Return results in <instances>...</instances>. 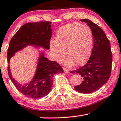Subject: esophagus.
Here are the masks:
<instances>
[{
	"instance_id": "obj_1",
	"label": "esophagus",
	"mask_w": 121,
	"mask_h": 121,
	"mask_svg": "<svg viewBox=\"0 0 121 121\" xmlns=\"http://www.w3.org/2000/svg\"><path fill=\"white\" fill-rule=\"evenodd\" d=\"M63 70H64V73H65V74H68V73H69V70L68 69H67L63 68Z\"/></svg>"
}]
</instances>
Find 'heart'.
<instances>
[{
    "mask_svg": "<svg viewBox=\"0 0 121 121\" xmlns=\"http://www.w3.org/2000/svg\"><path fill=\"white\" fill-rule=\"evenodd\" d=\"M50 49L55 60H64V65L71 66L84 65L89 57L93 47V35L89 27L72 23L59 28L55 40L50 42Z\"/></svg>",
    "mask_w": 121,
    "mask_h": 121,
    "instance_id": "obj_1",
    "label": "heart"
}]
</instances>
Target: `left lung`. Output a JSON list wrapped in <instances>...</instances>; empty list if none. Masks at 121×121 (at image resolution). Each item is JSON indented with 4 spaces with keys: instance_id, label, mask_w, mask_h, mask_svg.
<instances>
[{
    "instance_id": "8db88e82",
    "label": "left lung",
    "mask_w": 121,
    "mask_h": 121,
    "mask_svg": "<svg viewBox=\"0 0 121 121\" xmlns=\"http://www.w3.org/2000/svg\"><path fill=\"white\" fill-rule=\"evenodd\" d=\"M86 22L92 32L94 45L89 59L84 66L70 71L82 76V82L74 87L79 93L89 94L98 90L107 82L111 76L112 55L111 44L104 31L97 24L89 19Z\"/></svg>"
}]
</instances>
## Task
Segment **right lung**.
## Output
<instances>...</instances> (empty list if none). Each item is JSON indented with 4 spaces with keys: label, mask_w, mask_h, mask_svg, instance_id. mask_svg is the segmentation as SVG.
Instances as JSON below:
<instances>
[{
    "label": "right lung",
    "mask_w": 121,
    "mask_h": 121,
    "mask_svg": "<svg viewBox=\"0 0 121 121\" xmlns=\"http://www.w3.org/2000/svg\"><path fill=\"white\" fill-rule=\"evenodd\" d=\"M52 35L51 22H37L28 23L23 25L14 35L8 50V64L15 55V53L21 51L28 46L35 48H43L48 50ZM36 70L32 80L29 82L21 84L12 76L10 65L8 66V73L12 82L21 93L26 97L39 99L47 95L52 86V77L56 73H63L60 65L55 61H50L45 57V51H39L37 62Z\"/></svg>",
    "instance_id": "1"
}]
</instances>
